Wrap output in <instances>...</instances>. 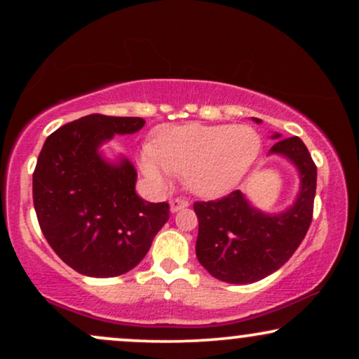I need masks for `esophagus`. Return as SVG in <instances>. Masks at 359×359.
Segmentation results:
<instances>
[{
  "label": "esophagus",
  "mask_w": 359,
  "mask_h": 359,
  "mask_svg": "<svg viewBox=\"0 0 359 359\" xmlns=\"http://www.w3.org/2000/svg\"><path fill=\"white\" fill-rule=\"evenodd\" d=\"M188 205H189V201L184 199V198H175V199L170 201V209H171V212H176V210L188 208Z\"/></svg>",
  "instance_id": "34e87169"
}]
</instances>
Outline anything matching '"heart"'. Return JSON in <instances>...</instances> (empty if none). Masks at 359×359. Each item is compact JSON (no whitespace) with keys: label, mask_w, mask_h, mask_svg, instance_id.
Returning <instances> with one entry per match:
<instances>
[{"label":"heart","mask_w":359,"mask_h":359,"mask_svg":"<svg viewBox=\"0 0 359 359\" xmlns=\"http://www.w3.org/2000/svg\"><path fill=\"white\" fill-rule=\"evenodd\" d=\"M262 149L247 126H166L140 154V168L155 184L184 175L186 186L203 198L227 193L243 178Z\"/></svg>","instance_id":"heart-1"}]
</instances>
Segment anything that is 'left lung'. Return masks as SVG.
Returning a JSON list of instances; mask_svg holds the SVG:
<instances>
[{
    "label": "left lung",
    "instance_id": "8db88e82",
    "mask_svg": "<svg viewBox=\"0 0 359 359\" xmlns=\"http://www.w3.org/2000/svg\"><path fill=\"white\" fill-rule=\"evenodd\" d=\"M269 151L287 156L301 173V193L286 212H259L238 189L224 198L194 203L199 220L196 255L220 281L250 284L269 276L292 257L311 227L317 166L307 147L299 137H289L278 140Z\"/></svg>",
    "mask_w": 359,
    "mask_h": 359
}]
</instances>
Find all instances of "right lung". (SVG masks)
<instances>
[{
    "label": "right lung",
    "mask_w": 359,
    "mask_h": 359,
    "mask_svg": "<svg viewBox=\"0 0 359 359\" xmlns=\"http://www.w3.org/2000/svg\"><path fill=\"white\" fill-rule=\"evenodd\" d=\"M142 117L90 114L47 137L32 175V198L43 237L63 263L80 274L112 278L142 262L170 219L168 203L135 193L130 161L102 160V142L134 134Z\"/></svg>",
    "instance_id": "1"
}]
</instances>
